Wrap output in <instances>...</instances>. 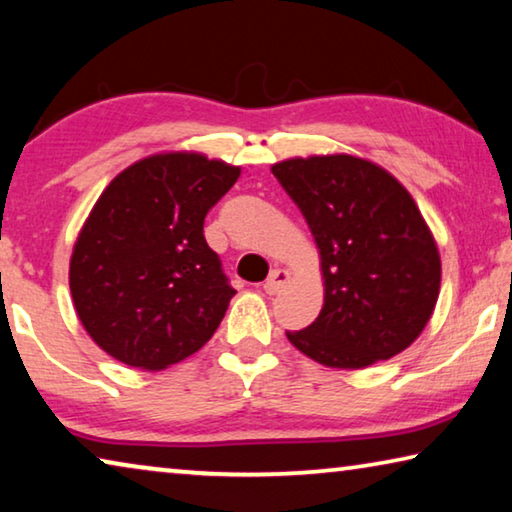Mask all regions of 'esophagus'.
Here are the masks:
<instances>
[{"label":"esophagus","instance_id":"esophagus-1","mask_svg":"<svg viewBox=\"0 0 512 512\" xmlns=\"http://www.w3.org/2000/svg\"><path fill=\"white\" fill-rule=\"evenodd\" d=\"M288 279H290V272H288V270H281V267H277V270H272L270 277L265 279L263 290H265L267 295L279 293V290L288 283Z\"/></svg>","mask_w":512,"mask_h":512}]
</instances>
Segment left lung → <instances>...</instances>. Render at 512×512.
I'll return each instance as SVG.
<instances>
[{"instance_id":"left-lung-1","label":"left lung","mask_w":512,"mask_h":512,"mask_svg":"<svg viewBox=\"0 0 512 512\" xmlns=\"http://www.w3.org/2000/svg\"><path fill=\"white\" fill-rule=\"evenodd\" d=\"M320 249L325 304L302 332L306 357L366 368L419 338L435 311L442 261L412 194L355 155L293 157L272 167Z\"/></svg>"}]
</instances>
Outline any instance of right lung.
<instances>
[{
    "instance_id": "add662e5",
    "label": "right lung",
    "mask_w": 512,
    "mask_h": 512,
    "mask_svg": "<svg viewBox=\"0 0 512 512\" xmlns=\"http://www.w3.org/2000/svg\"><path fill=\"white\" fill-rule=\"evenodd\" d=\"M240 167L160 153L123 169L86 217L70 295L89 336L123 364L162 371L210 341L235 290L203 219Z\"/></svg>"
}]
</instances>
